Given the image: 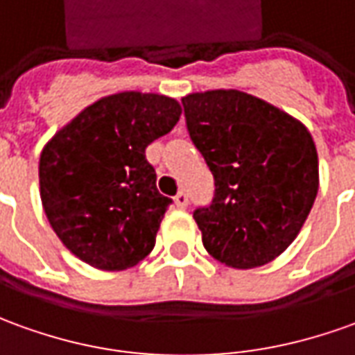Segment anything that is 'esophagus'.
I'll use <instances>...</instances> for the list:
<instances>
[{"instance_id":"esophagus-1","label":"esophagus","mask_w":355,"mask_h":355,"mask_svg":"<svg viewBox=\"0 0 355 355\" xmlns=\"http://www.w3.org/2000/svg\"><path fill=\"white\" fill-rule=\"evenodd\" d=\"M175 204H177V208L184 209L188 206V194L184 190H180L177 196H175Z\"/></svg>"}]
</instances>
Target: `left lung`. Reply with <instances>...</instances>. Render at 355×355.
I'll use <instances>...</instances> for the list:
<instances>
[{"label":"left lung","mask_w":355,"mask_h":355,"mask_svg":"<svg viewBox=\"0 0 355 355\" xmlns=\"http://www.w3.org/2000/svg\"><path fill=\"white\" fill-rule=\"evenodd\" d=\"M182 107L216 180L211 204L194 211L204 247L231 268L268 264L295 241L319 192L309 130L237 89L190 93Z\"/></svg>","instance_id":"8db88e82"}]
</instances>
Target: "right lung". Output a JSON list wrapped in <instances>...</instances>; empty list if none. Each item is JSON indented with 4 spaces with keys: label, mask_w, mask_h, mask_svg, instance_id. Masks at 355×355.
<instances>
[{
    "label": "right lung",
    "mask_w": 355,
    "mask_h": 355,
    "mask_svg": "<svg viewBox=\"0 0 355 355\" xmlns=\"http://www.w3.org/2000/svg\"><path fill=\"white\" fill-rule=\"evenodd\" d=\"M182 108L157 93L98 98L58 130L40 153V200L69 252L107 272L136 266L155 247L171 198L159 194L146 147Z\"/></svg>",
    "instance_id": "obj_1"
}]
</instances>
